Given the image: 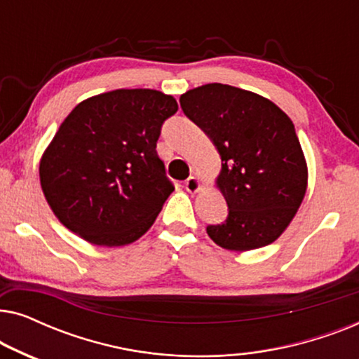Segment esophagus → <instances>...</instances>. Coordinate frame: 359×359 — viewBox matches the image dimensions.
Masks as SVG:
<instances>
[{"label":"esophagus","instance_id":"34e87169","mask_svg":"<svg viewBox=\"0 0 359 359\" xmlns=\"http://www.w3.org/2000/svg\"><path fill=\"white\" fill-rule=\"evenodd\" d=\"M184 188L188 193H198L201 189V181L196 178V176H189V178L184 181Z\"/></svg>","mask_w":359,"mask_h":359}]
</instances>
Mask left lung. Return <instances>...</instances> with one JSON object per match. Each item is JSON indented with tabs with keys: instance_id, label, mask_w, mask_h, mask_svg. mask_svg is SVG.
Wrapping results in <instances>:
<instances>
[{
	"instance_id": "left-lung-1",
	"label": "left lung",
	"mask_w": 359,
	"mask_h": 359,
	"mask_svg": "<svg viewBox=\"0 0 359 359\" xmlns=\"http://www.w3.org/2000/svg\"><path fill=\"white\" fill-rule=\"evenodd\" d=\"M222 160L215 184L227 201L224 224L209 225L219 247L248 252L281 237L307 191V161L292 121L273 101L222 83L180 97Z\"/></svg>"
}]
</instances>
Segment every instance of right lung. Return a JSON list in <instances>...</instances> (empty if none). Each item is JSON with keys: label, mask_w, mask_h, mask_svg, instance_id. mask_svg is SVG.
Masks as SVG:
<instances>
[{"label": "right lung", "mask_w": 359, "mask_h": 359, "mask_svg": "<svg viewBox=\"0 0 359 359\" xmlns=\"http://www.w3.org/2000/svg\"><path fill=\"white\" fill-rule=\"evenodd\" d=\"M178 111L156 90H114L81 101L43 151L39 176L68 230L97 247L139 240L175 188L156 154L165 119Z\"/></svg>", "instance_id": "obj_1"}]
</instances>
